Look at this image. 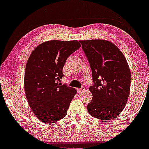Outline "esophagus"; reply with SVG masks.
I'll return each instance as SVG.
<instances>
[{
	"label": "esophagus",
	"mask_w": 149,
	"mask_h": 149,
	"mask_svg": "<svg viewBox=\"0 0 149 149\" xmlns=\"http://www.w3.org/2000/svg\"><path fill=\"white\" fill-rule=\"evenodd\" d=\"M84 90H85V87H84V86H81V87L79 89V93L82 92V91H84Z\"/></svg>",
	"instance_id": "1"
}]
</instances>
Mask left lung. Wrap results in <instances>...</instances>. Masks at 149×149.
I'll return each instance as SVG.
<instances>
[{"label":"left lung","instance_id":"left-lung-1","mask_svg":"<svg viewBox=\"0 0 149 149\" xmlns=\"http://www.w3.org/2000/svg\"><path fill=\"white\" fill-rule=\"evenodd\" d=\"M92 72L93 98L87 106L95 118L110 120L124 109L131 84V72L124 55L105 40L80 41Z\"/></svg>","mask_w":149,"mask_h":149}]
</instances>
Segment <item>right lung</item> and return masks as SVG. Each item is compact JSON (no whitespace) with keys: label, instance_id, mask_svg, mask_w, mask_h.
I'll return each instance as SVG.
<instances>
[{"label":"right lung","instance_id":"1","mask_svg":"<svg viewBox=\"0 0 149 149\" xmlns=\"http://www.w3.org/2000/svg\"><path fill=\"white\" fill-rule=\"evenodd\" d=\"M80 46L77 41H46L35 48L28 60L25 93L31 111L43 123H56L67 115L76 90L59 81L67 59Z\"/></svg>","mask_w":149,"mask_h":149}]
</instances>
